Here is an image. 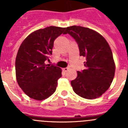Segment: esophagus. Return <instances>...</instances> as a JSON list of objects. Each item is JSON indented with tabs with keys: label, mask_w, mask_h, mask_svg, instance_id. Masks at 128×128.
Here are the masks:
<instances>
[{
	"label": "esophagus",
	"mask_w": 128,
	"mask_h": 128,
	"mask_svg": "<svg viewBox=\"0 0 128 128\" xmlns=\"http://www.w3.org/2000/svg\"><path fill=\"white\" fill-rule=\"evenodd\" d=\"M68 69H69V68L66 67V68H64L63 69V70L64 71V72H67V71L68 70Z\"/></svg>",
	"instance_id": "1"
}]
</instances>
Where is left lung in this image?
Here are the masks:
<instances>
[{
    "label": "left lung",
    "mask_w": 128,
    "mask_h": 128,
    "mask_svg": "<svg viewBox=\"0 0 128 128\" xmlns=\"http://www.w3.org/2000/svg\"><path fill=\"white\" fill-rule=\"evenodd\" d=\"M63 34L75 40L80 56L86 58L85 69L78 71V77L71 81L74 92L85 99L99 98L109 88L115 75V63L108 42L98 32L81 26L68 27Z\"/></svg>",
    "instance_id": "1"
}]
</instances>
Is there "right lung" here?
Listing matches in <instances>:
<instances>
[{"label": "right lung", "instance_id": "1", "mask_svg": "<svg viewBox=\"0 0 128 128\" xmlns=\"http://www.w3.org/2000/svg\"><path fill=\"white\" fill-rule=\"evenodd\" d=\"M65 29L55 26L38 29L21 44L16 58V76L19 86L29 98L44 100L56 91L62 70L45 62L49 60L54 41Z\"/></svg>", "mask_w": 128, "mask_h": 128}]
</instances>
